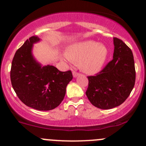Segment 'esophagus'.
Wrapping results in <instances>:
<instances>
[{
    "label": "esophagus",
    "mask_w": 146,
    "mask_h": 146,
    "mask_svg": "<svg viewBox=\"0 0 146 146\" xmlns=\"http://www.w3.org/2000/svg\"><path fill=\"white\" fill-rule=\"evenodd\" d=\"M80 75V73H78V72H76V71H73V77H77L78 76V75Z\"/></svg>",
    "instance_id": "34e87169"
}]
</instances>
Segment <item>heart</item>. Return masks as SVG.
<instances>
[{"label":"heart","mask_w":146,"mask_h":146,"mask_svg":"<svg viewBox=\"0 0 146 146\" xmlns=\"http://www.w3.org/2000/svg\"><path fill=\"white\" fill-rule=\"evenodd\" d=\"M108 56L105 45L94 40H84L74 43L68 48L66 59L79 62L82 71L86 73H95L104 64Z\"/></svg>","instance_id":"obj_1"}]
</instances>
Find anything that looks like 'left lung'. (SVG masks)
<instances>
[{"instance_id": "8db88e82", "label": "left lung", "mask_w": 146, "mask_h": 146, "mask_svg": "<svg viewBox=\"0 0 146 146\" xmlns=\"http://www.w3.org/2000/svg\"><path fill=\"white\" fill-rule=\"evenodd\" d=\"M113 40V59L95 75L87 77V98L92 104L101 109L121 105L135 84L136 72L131 49L121 40L115 37Z\"/></svg>"}]
</instances>
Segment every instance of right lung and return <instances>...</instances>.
Wrapping results in <instances>:
<instances>
[{"label": "right lung", "instance_id": "1", "mask_svg": "<svg viewBox=\"0 0 146 146\" xmlns=\"http://www.w3.org/2000/svg\"><path fill=\"white\" fill-rule=\"evenodd\" d=\"M38 36L30 37L15 53L10 78L15 93L27 106L39 110L58 107L66 94V88L73 79L71 70L60 71L53 66H41L33 59L31 48L39 41Z\"/></svg>", "mask_w": 146, "mask_h": 146}]
</instances>
